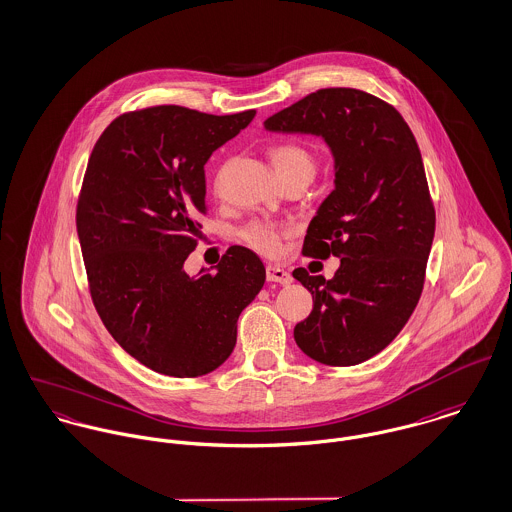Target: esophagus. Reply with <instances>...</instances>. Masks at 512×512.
<instances>
[{
    "instance_id": "1",
    "label": "esophagus",
    "mask_w": 512,
    "mask_h": 512,
    "mask_svg": "<svg viewBox=\"0 0 512 512\" xmlns=\"http://www.w3.org/2000/svg\"><path fill=\"white\" fill-rule=\"evenodd\" d=\"M266 278H268V281H276V283H281V285H289L293 281L291 274L287 270L279 268V266H268L266 268Z\"/></svg>"
}]
</instances>
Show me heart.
Returning a JSON list of instances; mask_svg holds the SVG:
<instances>
[{
  "label": "heart",
  "mask_w": 512,
  "mask_h": 512,
  "mask_svg": "<svg viewBox=\"0 0 512 512\" xmlns=\"http://www.w3.org/2000/svg\"><path fill=\"white\" fill-rule=\"evenodd\" d=\"M272 162L278 170L279 178L291 174H315V156L313 152L293 140L279 142L272 148ZM287 234V227L274 221H250L242 231L240 238L256 252L264 256H276L281 252V242Z\"/></svg>",
  "instance_id": "1"
}]
</instances>
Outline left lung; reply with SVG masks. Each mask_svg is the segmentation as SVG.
<instances>
[{
    "instance_id": "1",
    "label": "left lung",
    "mask_w": 512,
    "mask_h": 512,
    "mask_svg": "<svg viewBox=\"0 0 512 512\" xmlns=\"http://www.w3.org/2000/svg\"><path fill=\"white\" fill-rule=\"evenodd\" d=\"M274 133L323 137L334 189L319 207L303 254L340 258L334 278L297 268L313 295L297 346L326 366H356L407 325L424 287L436 213L419 144L401 113L372 93L326 88L264 121Z\"/></svg>"
}]
</instances>
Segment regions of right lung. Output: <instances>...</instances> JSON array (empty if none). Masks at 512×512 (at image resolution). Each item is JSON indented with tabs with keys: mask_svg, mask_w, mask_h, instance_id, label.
Masks as SVG:
<instances>
[{
	"mask_svg": "<svg viewBox=\"0 0 512 512\" xmlns=\"http://www.w3.org/2000/svg\"><path fill=\"white\" fill-rule=\"evenodd\" d=\"M254 115L156 105L119 115L93 146L76 209L93 305L119 346L154 372L217 370L266 281L244 246H231L215 272L184 270L207 213L203 166Z\"/></svg>",
	"mask_w": 512,
	"mask_h": 512,
	"instance_id": "obj_1",
	"label": "right lung"
}]
</instances>
